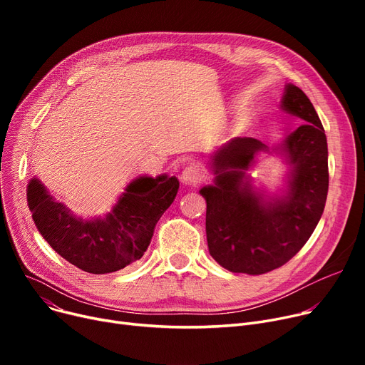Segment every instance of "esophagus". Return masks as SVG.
<instances>
[{
	"label": "esophagus",
	"instance_id": "34e87169",
	"mask_svg": "<svg viewBox=\"0 0 365 365\" xmlns=\"http://www.w3.org/2000/svg\"><path fill=\"white\" fill-rule=\"evenodd\" d=\"M182 180L185 183H198L201 180V171L198 165L187 164L182 171Z\"/></svg>",
	"mask_w": 365,
	"mask_h": 365
}]
</instances>
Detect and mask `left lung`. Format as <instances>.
I'll use <instances>...</instances> for the list:
<instances>
[{"label":"left lung","instance_id":"left-lung-1","mask_svg":"<svg viewBox=\"0 0 365 365\" xmlns=\"http://www.w3.org/2000/svg\"><path fill=\"white\" fill-rule=\"evenodd\" d=\"M282 108L304 121L282 143L293 173L287 195L271 205L244 183L245 170L266 146L237 138L213 160L215 186L200 194L207 201L205 232L212 257L225 269L262 275L296 256L317 227L329 192L327 138L311 101L299 87L285 88Z\"/></svg>","mask_w":365,"mask_h":365}]
</instances>
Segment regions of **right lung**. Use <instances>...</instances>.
Segmentation results:
<instances>
[{"mask_svg": "<svg viewBox=\"0 0 365 365\" xmlns=\"http://www.w3.org/2000/svg\"><path fill=\"white\" fill-rule=\"evenodd\" d=\"M178 190L176 178H140L127 186L105 219L83 220L56 202L40 180L32 179L28 205L36 229L57 255L88 274H109L145 255Z\"/></svg>", "mask_w": 365, "mask_h": 365, "instance_id": "1", "label": "right lung"}]
</instances>
